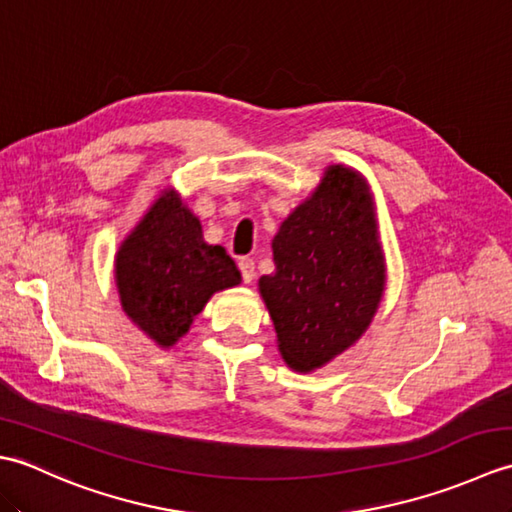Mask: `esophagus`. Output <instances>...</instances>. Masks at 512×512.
<instances>
[{"instance_id":"1","label":"esophagus","mask_w":512,"mask_h":512,"mask_svg":"<svg viewBox=\"0 0 512 512\" xmlns=\"http://www.w3.org/2000/svg\"><path fill=\"white\" fill-rule=\"evenodd\" d=\"M237 266H239V273H242L244 284H250V281L255 279V262H253V259H248V257L239 259Z\"/></svg>"}]
</instances>
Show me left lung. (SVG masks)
<instances>
[{"instance_id":"obj_1","label":"left lung","mask_w":512,"mask_h":512,"mask_svg":"<svg viewBox=\"0 0 512 512\" xmlns=\"http://www.w3.org/2000/svg\"><path fill=\"white\" fill-rule=\"evenodd\" d=\"M275 273L259 292L284 361L312 372L352 347L385 290V255L374 195L361 173L330 165L273 239Z\"/></svg>"}]
</instances>
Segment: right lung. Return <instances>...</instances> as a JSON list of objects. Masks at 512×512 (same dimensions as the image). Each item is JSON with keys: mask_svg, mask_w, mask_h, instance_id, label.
<instances>
[{"mask_svg": "<svg viewBox=\"0 0 512 512\" xmlns=\"http://www.w3.org/2000/svg\"><path fill=\"white\" fill-rule=\"evenodd\" d=\"M114 277L125 314L160 347L176 345L215 292L242 281L226 250L204 242L200 220L173 189L118 246Z\"/></svg>", "mask_w": 512, "mask_h": 512, "instance_id": "add662e5", "label": "right lung"}]
</instances>
